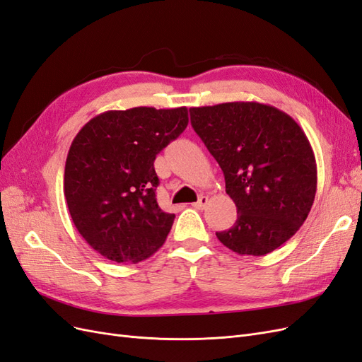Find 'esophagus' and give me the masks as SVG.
Instances as JSON below:
<instances>
[{
	"instance_id": "obj_1",
	"label": "esophagus",
	"mask_w": 362,
	"mask_h": 362,
	"mask_svg": "<svg viewBox=\"0 0 362 362\" xmlns=\"http://www.w3.org/2000/svg\"><path fill=\"white\" fill-rule=\"evenodd\" d=\"M208 204V197H204V195H202V197L199 199V202H195V203H192V208L194 209H199V211H202V209H204V206Z\"/></svg>"
}]
</instances>
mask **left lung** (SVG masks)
I'll return each mask as SVG.
<instances>
[{
    "label": "left lung",
    "instance_id": "1",
    "mask_svg": "<svg viewBox=\"0 0 362 362\" xmlns=\"http://www.w3.org/2000/svg\"><path fill=\"white\" fill-rule=\"evenodd\" d=\"M189 113L238 212L216 238L238 255L272 253L300 229L315 199L317 163L305 132L288 113L256 101Z\"/></svg>",
    "mask_w": 362,
    "mask_h": 362
}]
</instances>
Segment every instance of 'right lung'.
Segmentation results:
<instances>
[{
  "instance_id": "obj_1",
  "label": "right lung",
  "mask_w": 362,
  "mask_h": 362,
  "mask_svg": "<svg viewBox=\"0 0 362 362\" xmlns=\"http://www.w3.org/2000/svg\"><path fill=\"white\" fill-rule=\"evenodd\" d=\"M188 109L107 110L72 141L64 192L83 240L113 262L147 259L167 240L174 214L156 200V154L188 126Z\"/></svg>"
}]
</instances>
